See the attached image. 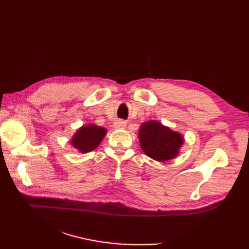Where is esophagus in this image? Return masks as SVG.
Masks as SVG:
<instances>
[{
	"instance_id": "obj_1",
	"label": "esophagus",
	"mask_w": 249,
	"mask_h": 249,
	"mask_svg": "<svg viewBox=\"0 0 249 249\" xmlns=\"http://www.w3.org/2000/svg\"><path fill=\"white\" fill-rule=\"evenodd\" d=\"M115 128H125L126 127V122L125 121H116L114 123Z\"/></svg>"
}]
</instances>
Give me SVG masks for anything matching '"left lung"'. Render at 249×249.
Returning a JSON list of instances; mask_svg holds the SVG:
<instances>
[{"label":"left lung","mask_w":249,"mask_h":249,"mask_svg":"<svg viewBox=\"0 0 249 249\" xmlns=\"http://www.w3.org/2000/svg\"><path fill=\"white\" fill-rule=\"evenodd\" d=\"M139 140L142 151L157 161H166L178 156L184 142L181 134L156 121L145 122L141 125Z\"/></svg>","instance_id":"obj_1"}]
</instances>
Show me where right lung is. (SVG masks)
Wrapping results in <instances>:
<instances>
[{"label": "right lung", "mask_w": 249, "mask_h": 249, "mask_svg": "<svg viewBox=\"0 0 249 249\" xmlns=\"http://www.w3.org/2000/svg\"><path fill=\"white\" fill-rule=\"evenodd\" d=\"M107 129L97 125L82 126L71 139V144L81 153L91 152L96 149L106 136Z\"/></svg>", "instance_id": "1"}]
</instances>
